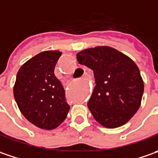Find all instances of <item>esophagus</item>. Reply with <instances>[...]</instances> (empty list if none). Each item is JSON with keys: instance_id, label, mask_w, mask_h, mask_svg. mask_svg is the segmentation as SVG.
<instances>
[{"instance_id": "34e87169", "label": "esophagus", "mask_w": 158, "mask_h": 158, "mask_svg": "<svg viewBox=\"0 0 158 158\" xmlns=\"http://www.w3.org/2000/svg\"><path fill=\"white\" fill-rule=\"evenodd\" d=\"M85 76H83V78H85Z\"/></svg>"}]
</instances>
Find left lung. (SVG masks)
I'll return each mask as SVG.
<instances>
[{
    "mask_svg": "<svg viewBox=\"0 0 158 158\" xmlns=\"http://www.w3.org/2000/svg\"><path fill=\"white\" fill-rule=\"evenodd\" d=\"M79 64L93 70L96 85L87 106L101 125L118 128L140 107L143 81L133 60L115 49L98 46L77 54Z\"/></svg>",
    "mask_w": 158,
    "mask_h": 158,
    "instance_id": "left-lung-1",
    "label": "left lung"
}]
</instances>
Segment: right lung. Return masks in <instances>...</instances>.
Masks as SVG:
<instances>
[{"mask_svg":"<svg viewBox=\"0 0 158 158\" xmlns=\"http://www.w3.org/2000/svg\"><path fill=\"white\" fill-rule=\"evenodd\" d=\"M62 52H43L19 69L14 85L16 104L23 116L43 129H54L67 116L70 106L54 69Z\"/></svg>","mask_w":158,"mask_h":158,"instance_id":"add662e5","label":"right lung"}]
</instances>
